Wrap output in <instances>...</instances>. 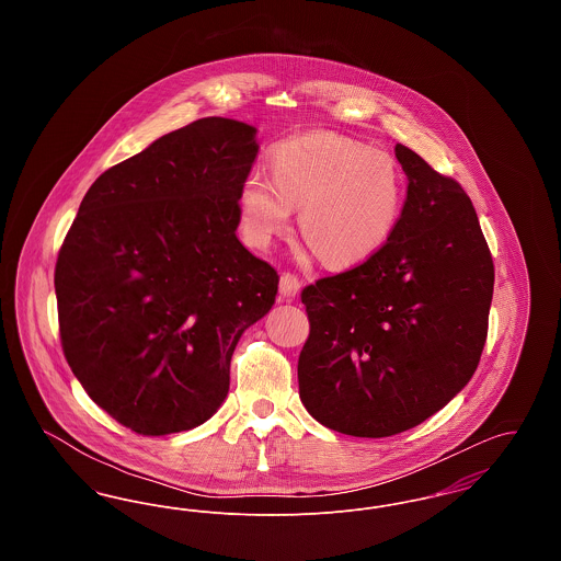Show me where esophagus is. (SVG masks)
<instances>
[{"mask_svg": "<svg viewBox=\"0 0 561 561\" xmlns=\"http://www.w3.org/2000/svg\"><path fill=\"white\" fill-rule=\"evenodd\" d=\"M298 293H300V279L293 273H284L279 277V294L284 298H294V296H298Z\"/></svg>", "mask_w": 561, "mask_h": 561, "instance_id": "obj_1", "label": "esophagus"}]
</instances>
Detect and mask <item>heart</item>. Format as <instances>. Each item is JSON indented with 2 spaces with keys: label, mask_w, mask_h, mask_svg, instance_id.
<instances>
[{
  "label": "heart",
  "mask_w": 561,
  "mask_h": 561,
  "mask_svg": "<svg viewBox=\"0 0 561 561\" xmlns=\"http://www.w3.org/2000/svg\"><path fill=\"white\" fill-rule=\"evenodd\" d=\"M271 176L252 170L241 181V227L265 248L298 231L325 265L347 267L370 259L391 238L403 206L400 165L382 149L334 133L293 136L271 151Z\"/></svg>",
  "instance_id": "obj_1"
}]
</instances>
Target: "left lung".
Here are the masks:
<instances>
[{
  "label": "left lung",
  "mask_w": 561,
  "mask_h": 561,
  "mask_svg": "<svg viewBox=\"0 0 561 561\" xmlns=\"http://www.w3.org/2000/svg\"><path fill=\"white\" fill-rule=\"evenodd\" d=\"M396 158L408 195L391 238L300 296V401L353 437L427 421L471 380L488 334L494 265L469 195L412 149L396 145Z\"/></svg>",
  "instance_id": "8db88e82"
}]
</instances>
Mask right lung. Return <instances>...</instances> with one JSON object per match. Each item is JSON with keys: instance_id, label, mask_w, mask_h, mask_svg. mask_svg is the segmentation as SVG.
Returning a JSON list of instances; mask_svg holds the SVG:
<instances>
[{"instance_id": "1", "label": "right lung", "mask_w": 561, "mask_h": 561, "mask_svg": "<svg viewBox=\"0 0 561 561\" xmlns=\"http://www.w3.org/2000/svg\"><path fill=\"white\" fill-rule=\"evenodd\" d=\"M256 128L204 117L103 172L58 252L65 357L90 400L140 435L199 427L229 393L241 334L279 275L238 240Z\"/></svg>"}]
</instances>
